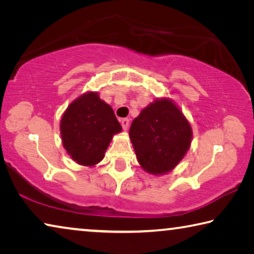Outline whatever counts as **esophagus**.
Returning a JSON list of instances; mask_svg holds the SVG:
<instances>
[{
    "mask_svg": "<svg viewBox=\"0 0 254 254\" xmlns=\"http://www.w3.org/2000/svg\"><path fill=\"white\" fill-rule=\"evenodd\" d=\"M121 124H122V127L124 128V130H127V128L128 127V124H130V120L122 119V120H121Z\"/></svg>",
    "mask_w": 254,
    "mask_h": 254,
    "instance_id": "34e87169",
    "label": "esophagus"
}]
</instances>
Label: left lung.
Listing matches in <instances>:
<instances>
[{"label": "left lung", "mask_w": 254, "mask_h": 254, "mask_svg": "<svg viewBox=\"0 0 254 254\" xmlns=\"http://www.w3.org/2000/svg\"><path fill=\"white\" fill-rule=\"evenodd\" d=\"M130 138L143 170L159 175L182 160L190 148L192 130L171 100L157 99L133 120Z\"/></svg>", "instance_id": "obj_1"}]
</instances>
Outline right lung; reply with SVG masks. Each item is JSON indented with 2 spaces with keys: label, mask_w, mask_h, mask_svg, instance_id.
Listing matches in <instances>:
<instances>
[{
  "label": "right lung",
  "mask_w": 254,
  "mask_h": 254,
  "mask_svg": "<svg viewBox=\"0 0 254 254\" xmlns=\"http://www.w3.org/2000/svg\"><path fill=\"white\" fill-rule=\"evenodd\" d=\"M121 130L112 107L97 92H88L75 99L61 120L63 146L74 162L84 166L99 163L113 135Z\"/></svg>",
  "instance_id": "right-lung-1"
}]
</instances>
